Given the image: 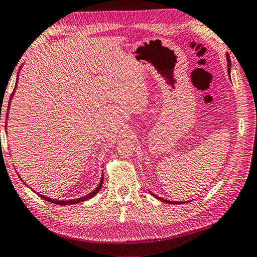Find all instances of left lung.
<instances>
[{"instance_id": "obj_1", "label": "left lung", "mask_w": 257, "mask_h": 257, "mask_svg": "<svg viewBox=\"0 0 257 257\" xmlns=\"http://www.w3.org/2000/svg\"><path fill=\"white\" fill-rule=\"evenodd\" d=\"M226 60H228V71L230 72V70H231V60H230V57H229V55H226ZM154 197H156L157 199H159V200H162V201H164V202H168V204H173V205H178V204H184V202H181V201H170V200H165V199H163V198H161V197H158L157 195H154V194H152Z\"/></svg>"}]
</instances>
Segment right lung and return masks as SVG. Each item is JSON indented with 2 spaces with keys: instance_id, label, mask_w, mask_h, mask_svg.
<instances>
[{
  "instance_id": "1",
  "label": "right lung",
  "mask_w": 257,
  "mask_h": 257,
  "mask_svg": "<svg viewBox=\"0 0 257 257\" xmlns=\"http://www.w3.org/2000/svg\"><path fill=\"white\" fill-rule=\"evenodd\" d=\"M17 79H19V77H17ZM14 91H15V88H14ZM14 91H13V93H12V95H11V98H12V96H13ZM9 107H10V103H9ZM22 181H23V180H22ZM103 182H104V177L101 176L100 183H99L98 186L96 187V189H94L92 193H89V194H88V195H86V196H83V197H81V198H77V199H72V200H56V199H51V198H49V197H46V196H43V195H39L38 193H37V195H38L39 197H41V198H43V199L47 200V201L52 202V204L61 205V206H65V205H73V204H79V202H82V201H84V200H87V199L92 198V197H94L95 195H96V194L98 193V190L101 188V186H103ZM35 193H36V192H35Z\"/></svg>"
}]
</instances>
